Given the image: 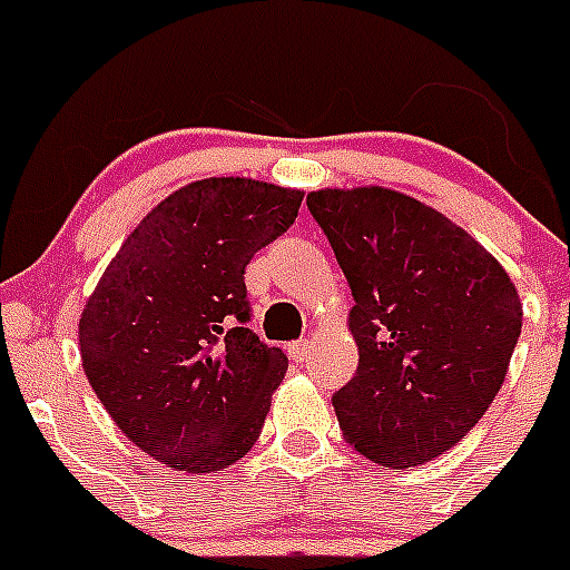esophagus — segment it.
Returning <instances> with one entry per match:
<instances>
[{
  "instance_id": "1",
  "label": "esophagus",
  "mask_w": 570,
  "mask_h": 570,
  "mask_svg": "<svg viewBox=\"0 0 570 570\" xmlns=\"http://www.w3.org/2000/svg\"><path fill=\"white\" fill-rule=\"evenodd\" d=\"M288 354L296 360V363H305L311 354V340H294V343L288 345Z\"/></svg>"
}]
</instances>
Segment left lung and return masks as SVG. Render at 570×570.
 <instances>
[{"mask_svg":"<svg viewBox=\"0 0 570 570\" xmlns=\"http://www.w3.org/2000/svg\"><path fill=\"white\" fill-rule=\"evenodd\" d=\"M308 210L354 296L357 374L332 401L343 438L392 470L444 455L508 377L517 285L464 227L397 189H314Z\"/></svg>","mask_w":570,"mask_h":570,"instance_id":"1","label":"left lung"}]
</instances>
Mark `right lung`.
<instances>
[{
  "label": "right lung",
  "instance_id": "right-lung-1",
  "mask_svg": "<svg viewBox=\"0 0 570 570\" xmlns=\"http://www.w3.org/2000/svg\"><path fill=\"white\" fill-rule=\"evenodd\" d=\"M303 189L202 178L138 222L82 305V372L135 446L181 473L236 464L288 357L247 320L245 267L294 225Z\"/></svg>",
  "mask_w": 570,
  "mask_h": 570
}]
</instances>
